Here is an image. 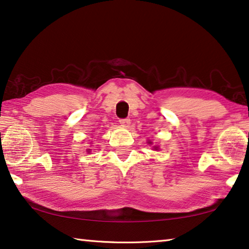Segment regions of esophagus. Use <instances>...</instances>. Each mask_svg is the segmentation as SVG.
I'll use <instances>...</instances> for the list:
<instances>
[{"label":"esophagus","mask_w":249,"mask_h":249,"mask_svg":"<svg viewBox=\"0 0 249 249\" xmlns=\"http://www.w3.org/2000/svg\"><path fill=\"white\" fill-rule=\"evenodd\" d=\"M120 124L122 126H125V127H127V126L130 124V120L129 119H121Z\"/></svg>","instance_id":"34e87169"}]
</instances>
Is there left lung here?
<instances>
[{
	"mask_svg": "<svg viewBox=\"0 0 249 249\" xmlns=\"http://www.w3.org/2000/svg\"><path fill=\"white\" fill-rule=\"evenodd\" d=\"M148 144H151V142H148ZM154 149L157 150L158 149V146H154Z\"/></svg>",
	"mask_w": 249,
	"mask_h": 249,
	"instance_id": "left-lung-1",
	"label": "left lung"
}]
</instances>
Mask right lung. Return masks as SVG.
<instances>
[{"instance_id": "1", "label": "right lung", "mask_w": 249, "mask_h": 249, "mask_svg": "<svg viewBox=\"0 0 249 249\" xmlns=\"http://www.w3.org/2000/svg\"><path fill=\"white\" fill-rule=\"evenodd\" d=\"M89 150H90V149H88V151H89Z\"/></svg>"}]
</instances>
